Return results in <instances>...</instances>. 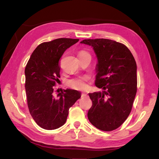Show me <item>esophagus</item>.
Here are the masks:
<instances>
[{
	"label": "esophagus",
	"instance_id": "34e87169",
	"mask_svg": "<svg viewBox=\"0 0 159 159\" xmlns=\"http://www.w3.org/2000/svg\"><path fill=\"white\" fill-rule=\"evenodd\" d=\"M87 93H82V97H83V96H87Z\"/></svg>",
	"mask_w": 159,
	"mask_h": 159
}]
</instances>
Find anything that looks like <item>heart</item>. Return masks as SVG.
Instances as JSON below:
<instances>
[{"label":"heart","mask_w":159,"mask_h":159,"mask_svg":"<svg viewBox=\"0 0 159 159\" xmlns=\"http://www.w3.org/2000/svg\"><path fill=\"white\" fill-rule=\"evenodd\" d=\"M86 55H89V52H87L85 50H80L79 53V58ZM89 80L88 76H79L69 80L67 81V85L73 89H79V90H83L86 89L87 87V81Z\"/></svg>","instance_id":"1"}]
</instances>
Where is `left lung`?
<instances>
[{"mask_svg":"<svg viewBox=\"0 0 159 159\" xmlns=\"http://www.w3.org/2000/svg\"><path fill=\"white\" fill-rule=\"evenodd\" d=\"M97 59L95 84L102 92L89 93L92 106L87 113L96 128L112 131L122 124L133 108L137 89V64L124 44L108 39H84Z\"/></svg>","mask_w":159,"mask_h":159,"instance_id":"8db88e82","label":"left lung"}]
</instances>
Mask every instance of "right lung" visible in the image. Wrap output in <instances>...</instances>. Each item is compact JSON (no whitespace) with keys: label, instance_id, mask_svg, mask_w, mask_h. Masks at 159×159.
<instances>
[{"label":"right lung","instance_id":"1","mask_svg":"<svg viewBox=\"0 0 159 159\" xmlns=\"http://www.w3.org/2000/svg\"><path fill=\"white\" fill-rule=\"evenodd\" d=\"M79 39L59 38L37 47L26 64L25 89L30 114L37 124L46 130L57 129L66 123L69 109L80 98L79 91L63 89L55 95L59 81V60Z\"/></svg>","mask_w":159,"mask_h":159}]
</instances>
